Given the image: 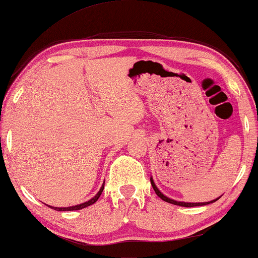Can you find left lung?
<instances>
[{"instance_id":"obj_1","label":"left lung","mask_w":258,"mask_h":258,"mask_svg":"<svg viewBox=\"0 0 258 258\" xmlns=\"http://www.w3.org/2000/svg\"><path fill=\"white\" fill-rule=\"evenodd\" d=\"M151 183H152V186H153V189H154V191H155V194L159 196V197L162 199V201H164V202H167V203H170V204H174V205H178V206H183V207H194V206H204V205H209V204H212V203H214V202H217L219 198H217V199H213V201H211V202H205V203H187V202H178V201H175V199H171V198H169V197H167V196H164L162 192H161L159 189H157V186L155 185V183H154V179H153V177L151 176Z\"/></svg>"}]
</instances>
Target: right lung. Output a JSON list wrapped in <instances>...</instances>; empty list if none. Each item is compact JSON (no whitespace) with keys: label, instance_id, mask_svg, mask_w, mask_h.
Returning <instances> with one entry per match:
<instances>
[{"label":"right lung","instance_id":"1","mask_svg":"<svg viewBox=\"0 0 258 258\" xmlns=\"http://www.w3.org/2000/svg\"><path fill=\"white\" fill-rule=\"evenodd\" d=\"M104 183H105V180H104ZM104 183H103V185L101 186V189H99V191L97 192V194H96L94 197H92L91 199H89V201H88V202H84L82 204H79V205L68 206V207H54V206H49V205H47V206L51 207V209H53V210H55V211H78V210H82V209H84V207L90 206V205H92V204H95L96 202L98 201V198L101 197V195H102V192H103V189H104Z\"/></svg>","mask_w":258,"mask_h":258}]
</instances>
